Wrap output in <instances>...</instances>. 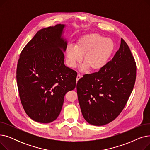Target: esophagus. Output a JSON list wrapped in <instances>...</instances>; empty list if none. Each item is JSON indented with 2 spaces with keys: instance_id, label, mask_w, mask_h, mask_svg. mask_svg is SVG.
Instances as JSON below:
<instances>
[{
  "instance_id": "1",
  "label": "esophagus",
  "mask_w": 150,
  "mask_h": 150,
  "mask_svg": "<svg viewBox=\"0 0 150 150\" xmlns=\"http://www.w3.org/2000/svg\"><path fill=\"white\" fill-rule=\"evenodd\" d=\"M81 77H82V76H81L80 74H78L77 75V76H76V81H78V80L80 79V78H81Z\"/></svg>"
}]
</instances>
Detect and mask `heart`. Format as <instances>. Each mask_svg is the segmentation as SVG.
<instances>
[{
  "label": "heart",
  "mask_w": 150,
  "mask_h": 150,
  "mask_svg": "<svg viewBox=\"0 0 150 150\" xmlns=\"http://www.w3.org/2000/svg\"><path fill=\"white\" fill-rule=\"evenodd\" d=\"M114 44L109 38H105L97 33L86 34L77 39L74 47L68 45L65 50L66 62L71 68H75L83 57L82 72L89 68L97 71L103 68L111 57Z\"/></svg>",
  "instance_id": "1"
}]
</instances>
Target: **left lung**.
<instances>
[{"label":"left lung","instance_id":"8db88e82","mask_svg":"<svg viewBox=\"0 0 150 150\" xmlns=\"http://www.w3.org/2000/svg\"><path fill=\"white\" fill-rule=\"evenodd\" d=\"M136 78L134 58L122 38L112 60L98 72L84 75L77 83L78 102L84 119L95 126L115 119L127 103Z\"/></svg>","mask_w":150,"mask_h":150}]
</instances>
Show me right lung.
<instances>
[{
    "mask_svg": "<svg viewBox=\"0 0 150 150\" xmlns=\"http://www.w3.org/2000/svg\"><path fill=\"white\" fill-rule=\"evenodd\" d=\"M66 27L57 24L39 30L22 50L18 62L21 103L30 119L39 123L56 120L65 94L76 86V72L64 62Z\"/></svg>",
    "mask_w": 150,
    "mask_h": 150,
    "instance_id": "1",
    "label": "right lung"
}]
</instances>
